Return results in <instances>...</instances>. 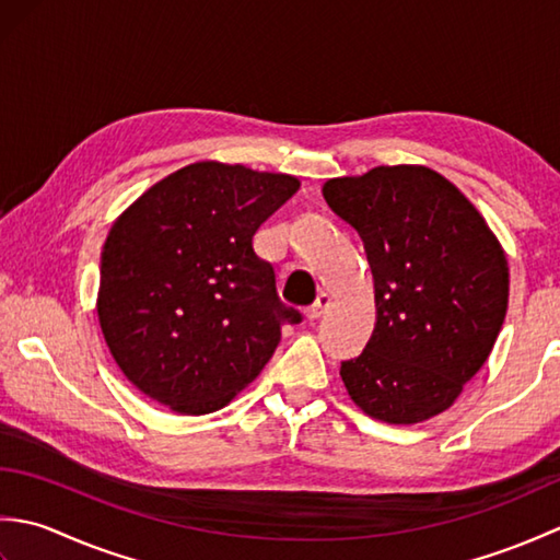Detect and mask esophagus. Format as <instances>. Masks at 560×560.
Here are the masks:
<instances>
[{"instance_id":"1","label":"esophagus","mask_w":560,"mask_h":560,"mask_svg":"<svg viewBox=\"0 0 560 560\" xmlns=\"http://www.w3.org/2000/svg\"><path fill=\"white\" fill-rule=\"evenodd\" d=\"M329 303H331V295L329 293H319L317 295V301L313 303V305H307L305 307V317L311 319V323H315V319H319L325 315V311L329 307Z\"/></svg>"}]
</instances>
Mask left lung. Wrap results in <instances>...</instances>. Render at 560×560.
I'll return each mask as SVG.
<instances>
[{"label": "left lung", "mask_w": 560, "mask_h": 560, "mask_svg": "<svg viewBox=\"0 0 560 560\" xmlns=\"http://www.w3.org/2000/svg\"><path fill=\"white\" fill-rule=\"evenodd\" d=\"M323 195L359 231L375 281V329L341 363L355 407L385 423L450 409L489 359L508 311V259L477 207L425 165L331 177Z\"/></svg>", "instance_id": "8db88e82"}]
</instances>
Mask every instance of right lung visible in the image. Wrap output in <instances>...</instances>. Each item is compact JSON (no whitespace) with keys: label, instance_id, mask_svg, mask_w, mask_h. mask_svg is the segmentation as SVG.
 Masks as SVG:
<instances>
[{"label":"right lung","instance_id":"right-lung-1","mask_svg":"<svg viewBox=\"0 0 560 560\" xmlns=\"http://www.w3.org/2000/svg\"><path fill=\"white\" fill-rule=\"evenodd\" d=\"M299 177L199 161L125 209L101 253L98 319L125 377L177 413L223 409L261 373L281 325L277 273L253 237Z\"/></svg>","mask_w":560,"mask_h":560}]
</instances>
